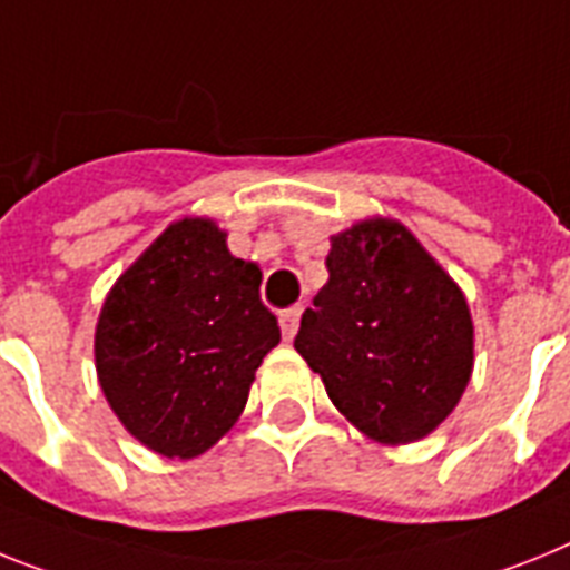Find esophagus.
Wrapping results in <instances>:
<instances>
[{"label": "esophagus", "mask_w": 570, "mask_h": 570, "mask_svg": "<svg viewBox=\"0 0 570 570\" xmlns=\"http://www.w3.org/2000/svg\"><path fill=\"white\" fill-rule=\"evenodd\" d=\"M298 321H301V306H289L284 313L278 315V324H281V333H284V341L295 338L298 333Z\"/></svg>", "instance_id": "34e87169"}]
</instances>
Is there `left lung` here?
Instances as JSON below:
<instances>
[{"mask_svg":"<svg viewBox=\"0 0 570 570\" xmlns=\"http://www.w3.org/2000/svg\"><path fill=\"white\" fill-rule=\"evenodd\" d=\"M330 244V281L295 350L361 433L419 442L453 413L473 373L468 301L399 220L370 217Z\"/></svg>","mask_w":570,"mask_h":570,"instance_id":"8db88e82","label":"left lung"}]
</instances>
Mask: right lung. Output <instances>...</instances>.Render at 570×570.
<instances>
[{
    "label": "right lung",
    "mask_w": 570,
    "mask_h": 570,
    "mask_svg": "<svg viewBox=\"0 0 570 570\" xmlns=\"http://www.w3.org/2000/svg\"><path fill=\"white\" fill-rule=\"evenodd\" d=\"M278 318L261 304V269L209 217L168 226L102 304L94 358L122 428L160 456L195 459L240 419Z\"/></svg>",
    "instance_id": "obj_1"
}]
</instances>
